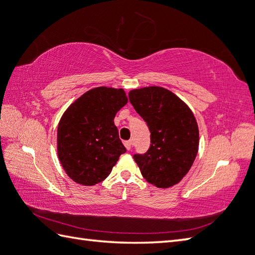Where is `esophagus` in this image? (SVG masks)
Wrapping results in <instances>:
<instances>
[{"mask_svg": "<svg viewBox=\"0 0 255 255\" xmlns=\"http://www.w3.org/2000/svg\"><path fill=\"white\" fill-rule=\"evenodd\" d=\"M124 145L126 146V149H127L128 151H130V150H131V147H132V141H131V140L125 141V142H124Z\"/></svg>", "mask_w": 255, "mask_h": 255, "instance_id": "1", "label": "esophagus"}]
</instances>
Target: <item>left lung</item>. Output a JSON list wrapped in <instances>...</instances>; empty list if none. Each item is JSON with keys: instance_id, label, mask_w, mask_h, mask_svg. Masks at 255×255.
Wrapping results in <instances>:
<instances>
[{"instance_id": "left-lung-1", "label": "left lung", "mask_w": 255, "mask_h": 255, "mask_svg": "<svg viewBox=\"0 0 255 255\" xmlns=\"http://www.w3.org/2000/svg\"><path fill=\"white\" fill-rule=\"evenodd\" d=\"M129 101L151 132L144 154H134L143 178L169 188L187 175L198 154L199 128L188 105L167 89L145 87L129 92Z\"/></svg>"}]
</instances>
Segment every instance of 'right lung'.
<instances>
[{"instance_id": "add662e5", "label": "right lung", "mask_w": 255, "mask_h": 255, "mask_svg": "<svg viewBox=\"0 0 255 255\" xmlns=\"http://www.w3.org/2000/svg\"><path fill=\"white\" fill-rule=\"evenodd\" d=\"M127 102L123 89L98 87L65 111L57 127V155L75 182L93 186L103 181L126 152L114 117Z\"/></svg>"}]
</instances>
